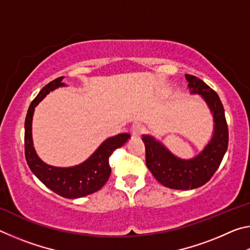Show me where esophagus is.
<instances>
[{
    "label": "esophagus",
    "mask_w": 250,
    "mask_h": 250,
    "mask_svg": "<svg viewBox=\"0 0 250 250\" xmlns=\"http://www.w3.org/2000/svg\"><path fill=\"white\" fill-rule=\"evenodd\" d=\"M145 126L142 125H134L132 128H131V135H132L133 138H137V137H140L142 133H145Z\"/></svg>",
    "instance_id": "34e87169"
}]
</instances>
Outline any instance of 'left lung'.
Returning a JSON list of instances; mask_svg holds the SVG:
<instances>
[{
    "instance_id": "obj_1",
    "label": "left lung",
    "mask_w": 250,
    "mask_h": 250,
    "mask_svg": "<svg viewBox=\"0 0 250 250\" xmlns=\"http://www.w3.org/2000/svg\"><path fill=\"white\" fill-rule=\"evenodd\" d=\"M192 95H200L208 105L214 120L213 135L201 153L192 159H181L152 135H142L146 146V163L155 180L174 189H194L210 180L221 164L228 146L225 111L218 95L195 76L185 75Z\"/></svg>"
}]
</instances>
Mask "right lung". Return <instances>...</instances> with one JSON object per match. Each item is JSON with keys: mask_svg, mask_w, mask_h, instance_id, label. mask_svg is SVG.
Listing matches in <instances>:
<instances>
[{"mask_svg": "<svg viewBox=\"0 0 250 250\" xmlns=\"http://www.w3.org/2000/svg\"><path fill=\"white\" fill-rule=\"evenodd\" d=\"M62 79L64 77H59L46 84L29 105L25 119V158L31 171L42 183L58 195L73 200L89 195L103 188L111 173V167L109 166L110 155L118 147H121L128 142L130 134L120 133L104 140L89 158L78 166L61 167L49 166L42 161L37 155L33 143V115L36 105L50 91L66 86L62 83Z\"/></svg>", "mask_w": 250, "mask_h": 250, "instance_id": "right-lung-1", "label": "right lung"}]
</instances>
